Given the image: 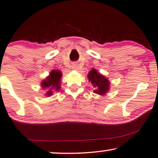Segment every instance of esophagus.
Here are the masks:
<instances>
[{
    "mask_svg": "<svg viewBox=\"0 0 158 158\" xmlns=\"http://www.w3.org/2000/svg\"><path fill=\"white\" fill-rule=\"evenodd\" d=\"M72 68H73V70H77V65H75V64H74V65H73Z\"/></svg>",
    "mask_w": 158,
    "mask_h": 158,
    "instance_id": "34e87169",
    "label": "esophagus"
}]
</instances>
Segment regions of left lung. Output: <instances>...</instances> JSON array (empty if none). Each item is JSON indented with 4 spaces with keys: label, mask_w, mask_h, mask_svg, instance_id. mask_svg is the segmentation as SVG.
<instances>
[{
    "label": "left lung",
    "mask_w": 158,
    "mask_h": 158,
    "mask_svg": "<svg viewBox=\"0 0 158 158\" xmlns=\"http://www.w3.org/2000/svg\"><path fill=\"white\" fill-rule=\"evenodd\" d=\"M88 79L89 82L94 88L93 92L100 95H104L110 90V82L106 76L102 75L97 70L93 68L88 74Z\"/></svg>",
    "instance_id": "obj_1"
}]
</instances>
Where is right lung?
<instances>
[{
    "label": "right lung",
    "instance_id": "right-lung-1",
    "mask_svg": "<svg viewBox=\"0 0 158 158\" xmlns=\"http://www.w3.org/2000/svg\"><path fill=\"white\" fill-rule=\"evenodd\" d=\"M61 77L62 73L59 70H52L50 72L48 76L45 80L41 81L40 86L43 90H45V96L50 97L55 91H58L60 89Z\"/></svg>",
    "mask_w": 158,
    "mask_h": 158
}]
</instances>
